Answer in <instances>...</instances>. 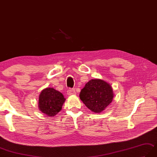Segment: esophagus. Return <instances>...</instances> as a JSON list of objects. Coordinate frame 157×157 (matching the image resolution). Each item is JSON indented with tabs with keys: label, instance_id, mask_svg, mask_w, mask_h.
Wrapping results in <instances>:
<instances>
[{
	"label": "esophagus",
	"instance_id": "1",
	"mask_svg": "<svg viewBox=\"0 0 157 157\" xmlns=\"http://www.w3.org/2000/svg\"><path fill=\"white\" fill-rule=\"evenodd\" d=\"M67 94L69 96L75 95V94H76L75 90L74 89H69L68 91H67Z\"/></svg>",
	"mask_w": 157,
	"mask_h": 157
}]
</instances>
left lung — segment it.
<instances>
[{"label":"left lung","mask_w":157,"mask_h":157,"mask_svg":"<svg viewBox=\"0 0 157 157\" xmlns=\"http://www.w3.org/2000/svg\"><path fill=\"white\" fill-rule=\"evenodd\" d=\"M110 85L104 80L91 79L81 90L79 98L87 108L95 113L103 111L114 97Z\"/></svg>","instance_id":"8db88e82"}]
</instances>
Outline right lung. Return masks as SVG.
I'll list each match as a JSON object with an SVG mask.
<instances>
[{
  "label": "right lung",
  "mask_w": 157,
  "mask_h": 157,
  "mask_svg": "<svg viewBox=\"0 0 157 157\" xmlns=\"http://www.w3.org/2000/svg\"><path fill=\"white\" fill-rule=\"evenodd\" d=\"M63 94L53 88L48 87L40 94L39 108L43 113L53 117L59 112L65 101Z\"/></svg>",
  "instance_id": "obj_1"
}]
</instances>
